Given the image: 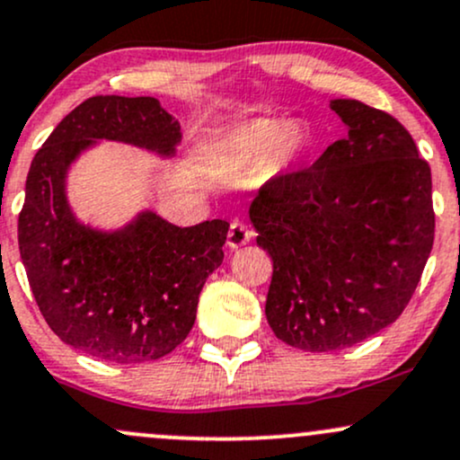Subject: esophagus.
Returning <instances> with one entry per match:
<instances>
[{"instance_id": "34e87169", "label": "esophagus", "mask_w": 460, "mask_h": 460, "mask_svg": "<svg viewBox=\"0 0 460 460\" xmlns=\"http://www.w3.org/2000/svg\"><path fill=\"white\" fill-rule=\"evenodd\" d=\"M251 237H252L251 226L240 223V220H234L229 226V234H226V244H229V248H240V246L248 244V242H251Z\"/></svg>"}]
</instances>
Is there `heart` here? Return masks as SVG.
<instances>
[{
  "label": "heart",
  "mask_w": 460,
  "mask_h": 460,
  "mask_svg": "<svg viewBox=\"0 0 460 460\" xmlns=\"http://www.w3.org/2000/svg\"><path fill=\"white\" fill-rule=\"evenodd\" d=\"M305 134L289 119H260L237 128L220 145V162L226 171L248 175L268 168L279 171L298 157Z\"/></svg>",
  "instance_id": "b5f03b06"
}]
</instances>
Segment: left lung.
Returning <instances> with one entry per match:
<instances>
[{
  "instance_id": "1",
  "label": "left lung",
  "mask_w": 460,
  "mask_h": 460,
  "mask_svg": "<svg viewBox=\"0 0 460 460\" xmlns=\"http://www.w3.org/2000/svg\"><path fill=\"white\" fill-rule=\"evenodd\" d=\"M331 108L346 138L270 179L248 209L272 257L268 324L309 352L355 346L398 320L435 240L430 166L404 125L357 99Z\"/></svg>"
}]
</instances>
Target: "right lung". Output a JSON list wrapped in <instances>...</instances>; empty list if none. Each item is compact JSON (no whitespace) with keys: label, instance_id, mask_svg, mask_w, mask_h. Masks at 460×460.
<instances>
[{"label":"right lung","instance_id":"add662e5","mask_svg":"<svg viewBox=\"0 0 460 460\" xmlns=\"http://www.w3.org/2000/svg\"><path fill=\"white\" fill-rule=\"evenodd\" d=\"M102 138L172 155L181 125L153 97L97 94L68 112L31 160L21 260L40 314L65 344L110 363L153 361L192 329L200 289L223 263L229 223L181 229L142 212L114 234L79 225L66 203V171Z\"/></svg>","mask_w":460,"mask_h":460}]
</instances>
